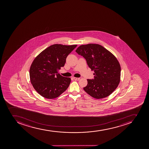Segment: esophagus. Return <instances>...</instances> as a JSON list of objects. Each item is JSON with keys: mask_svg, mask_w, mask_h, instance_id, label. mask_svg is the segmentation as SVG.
<instances>
[{"mask_svg": "<svg viewBox=\"0 0 149 149\" xmlns=\"http://www.w3.org/2000/svg\"><path fill=\"white\" fill-rule=\"evenodd\" d=\"M73 79H75V80H79L80 79V78H75V77H74L73 78Z\"/></svg>", "mask_w": 149, "mask_h": 149, "instance_id": "esophagus-1", "label": "esophagus"}]
</instances>
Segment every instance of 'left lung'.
I'll return each instance as SVG.
<instances>
[{
  "mask_svg": "<svg viewBox=\"0 0 149 149\" xmlns=\"http://www.w3.org/2000/svg\"><path fill=\"white\" fill-rule=\"evenodd\" d=\"M83 56L91 70L93 79H87L83 89L95 99H102L111 95L117 88L120 78V66L116 57L101 45L88 44L81 45L76 50Z\"/></svg>",
  "mask_w": 149,
  "mask_h": 149,
  "instance_id": "obj_1",
  "label": "left lung"
}]
</instances>
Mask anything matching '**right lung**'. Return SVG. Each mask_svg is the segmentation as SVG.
Wrapping results in <instances>:
<instances>
[{
    "label": "right lung",
    "instance_id": "1",
    "mask_svg": "<svg viewBox=\"0 0 149 149\" xmlns=\"http://www.w3.org/2000/svg\"><path fill=\"white\" fill-rule=\"evenodd\" d=\"M77 45L54 44L42 51L33 61L30 70L31 83L38 94L47 99H55L69 87L71 79L58 73L66 58Z\"/></svg>",
    "mask_w": 149,
    "mask_h": 149
}]
</instances>
